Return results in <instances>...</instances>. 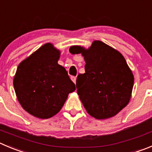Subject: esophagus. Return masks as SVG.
Segmentation results:
<instances>
[{
    "mask_svg": "<svg viewBox=\"0 0 152 152\" xmlns=\"http://www.w3.org/2000/svg\"><path fill=\"white\" fill-rule=\"evenodd\" d=\"M71 79H72V81H73V83H76V76H71Z\"/></svg>",
    "mask_w": 152,
    "mask_h": 152,
    "instance_id": "esophagus-1",
    "label": "esophagus"
}]
</instances>
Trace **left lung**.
Listing matches in <instances>:
<instances>
[{"mask_svg": "<svg viewBox=\"0 0 152 152\" xmlns=\"http://www.w3.org/2000/svg\"><path fill=\"white\" fill-rule=\"evenodd\" d=\"M69 52L81 53L86 63V73L77 76L76 88L90 115L97 119L109 118L128 104L134 77L118 51L95 40L88 49L73 46Z\"/></svg>", "mask_w": 152, "mask_h": 152, "instance_id": "8db88e82", "label": "left lung"}]
</instances>
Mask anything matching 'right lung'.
<instances>
[{"mask_svg":"<svg viewBox=\"0 0 152 152\" xmlns=\"http://www.w3.org/2000/svg\"><path fill=\"white\" fill-rule=\"evenodd\" d=\"M60 55L52 43H46L17 68L13 79L17 99L34 117L46 119L56 115L76 90L65 68L58 64Z\"/></svg>","mask_w":152,"mask_h":152,"instance_id":"1","label":"right lung"}]
</instances>
